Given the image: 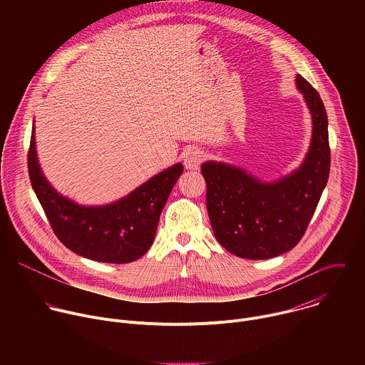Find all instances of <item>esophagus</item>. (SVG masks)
I'll return each instance as SVG.
<instances>
[{
    "label": "esophagus",
    "mask_w": 365,
    "mask_h": 365,
    "mask_svg": "<svg viewBox=\"0 0 365 365\" xmlns=\"http://www.w3.org/2000/svg\"><path fill=\"white\" fill-rule=\"evenodd\" d=\"M203 153L200 151V150H197V148H192V150H189L186 154H185V168L187 169V170H196L197 168H199V165L202 163V160H203Z\"/></svg>",
    "instance_id": "34e87169"
}]
</instances>
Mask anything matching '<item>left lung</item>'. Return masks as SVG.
<instances>
[{
  "label": "left lung",
  "instance_id": "obj_1",
  "mask_svg": "<svg viewBox=\"0 0 365 365\" xmlns=\"http://www.w3.org/2000/svg\"><path fill=\"white\" fill-rule=\"evenodd\" d=\"M312 117V138L302 165L264 182L244 169L205 162L207 215L218 242L230 252L266 259L292 250L303 237L327 186L331 166L328 115L324 102L304 78L296 76Z\"/></svg>",
  "mask_w": 365,
  "mask_h": 365
}]
</instances>
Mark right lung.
I'll use <instances>...</instances> for the list:
<instances>
[{
  "label": "right lung",
  "instance_id": "right-lung-1",
  "mask_svg": "<svg viewBox=\"0 0 365 365\" xmlns=\"http://www.w3.org/2000/svg\"><path fill=\"white\" fill-rule=\"evenodd\" d=\"M34 125L29 150V175L33 190L61 242L71 251L101 263L135 262L151 247L162 210L183 172L176 163L130 192L96 206L79 205L48 183L40 168Z\"/></svg>",
  "mask_w": 365,
  "mask_h": 365
}]
</instances>
